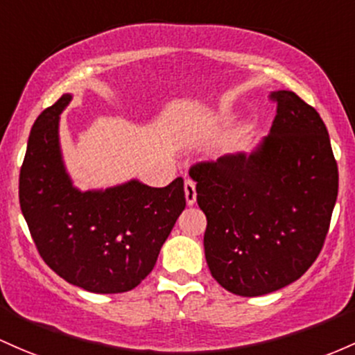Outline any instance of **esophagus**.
Here are the masks:
<instances>
[{"label": "esophagus", "instance_id": "esophagus-1", "mask_svg": "<svg viewBox=\"0 0 355 355\" xmlns=\"http://www.w3.org/2000/svg\"><path fill=\"white\" fill-rule=\"evenodd\" d=\"M185 189V200L187 205H193L197 202V190H196V184L192 180H185L184 184Z\"/></svg>", "mask_w": 355, "mask_h": 355}]
</instances>
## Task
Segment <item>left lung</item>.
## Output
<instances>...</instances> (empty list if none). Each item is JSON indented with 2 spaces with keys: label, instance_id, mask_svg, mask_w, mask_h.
<instances>
[{
  "label": "left lung",
  "instance_id": "8db88e82",
  "mask_svg": "<svg viewBox=\"0 0 355 355\" xmlns=\"http://www.w3.org/2000/svg\"><path fill=\"white\" fill-rule=\"evenodd\" d=\"M278 111L254 150L190 170L207 217L205 259L216 282L259 297L297 282L317 259L338 192L329 131L293 91H272Z\"/></svg>",
  "mask_w": 355,
  "mask_h": 355
}]
</instances>
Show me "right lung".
<instances>
[{"instance_id":"1","label":"right lung","mask_w":355,"mask_h":355,"mask_svg":"<svg viewBox=\"0 0 355 355\" xmlns=\"http://www.w3.org/2000/svg\"><path fill=\"white\" fill-rule=\"evenodd\" d=\"M67 92L30 133L19 170V207L44 261L60 278L92 293H124L150 275L185 209L184 180L150 187L138 178L107 189L73 185L60 146Z\"/></svg>"}]
</instances>
